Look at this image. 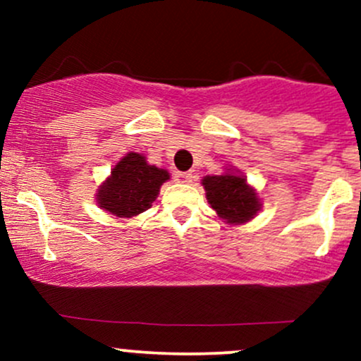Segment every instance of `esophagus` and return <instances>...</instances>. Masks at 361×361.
Listing matches in <instances>:
<instances>
[{"label": "esophagus", "instance_id": "1", "mask_svg": "<svg viewBox=\"0 0 361 361\" xmlns=\"http://www.w3.org/2000/svg\"><path fill=\"white\" fill-rule=\"evenodd\" d=\"M192 178H194V174L192 173H174V181L176 183H192Z\"/></svg>", "mask_w": 361, "mask_h": 361}]
</instances>
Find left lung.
Returning a JSON list of instances; mask_svg holds the SVG:
<instances>
[{"instance_id":"1","label":"left lung","mask_w":361,"mask_h":361,"mask_svg":"<svg viewBox=\"0 0 361 361\" xmlns=\"http://www.w3.org/2000/svg\"><path fill=\"white\" fill-rule=\"evenodd\" d=\"M201 183L207 202L225 224H248L260 211L262 202L257 190L238 169L231 167L218 176H204Z\"/></svg>"}]
</instances>
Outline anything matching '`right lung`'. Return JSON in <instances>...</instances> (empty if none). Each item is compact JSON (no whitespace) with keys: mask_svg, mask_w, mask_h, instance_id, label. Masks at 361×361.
Returning <instances> with one entry per match:
<instances>
[{"mask_svg":"<svg viewBox=\"0 0 361 361\" xmlns=\"http://www.w3.org/2000/svg\"><path fill=\"white\" fill-rule=\"evenodd\" d=\"M167 180L169 173L166 169L148 164L143 154L129 152L99 185L96 202L113 216L134 218L150 209L152 202L159 197L160 187Z\"/></svg>","mask_w":361,"mask_h":361,"instance_id":"right-lung-1","label":"right lung"}]
</instances>
